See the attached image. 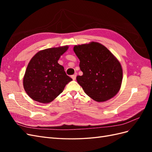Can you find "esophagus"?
I'll return each mask as SVG.
<instances>
[{"instance_id": "esophagus-1", "label": "esophagus", "mask_w": 152, "mask_h": 152, "mask_svg": "<svg viewBox=\"0 0 152 152\" xmlns=\"http://www.w3.org/2000/svg\"><path fill=\"white\" fill-rule=\"evenodd\" d=\"M76 76H77V73H75L74 75H72V78L73 79V80H75L76 79Z\"/></svg>"}]
</instances>
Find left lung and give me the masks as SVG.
Wrapping results in <instances>:
<instances>
[{
  "mask_svg": "<svg viewBox=\"0 0 152 152\" xmlns=\"http://www.w3.org/2000/svg\"><path fill=\"white\" fill-rule=\"evenodd\" d=\"M73 50L83 72L76 79L85 93L98 102L115 96L121 87L122 68L113 54L103 45L95 42L75 45Z\"/></svg>",
  "mask_w": 152,
  "mask_h": 152,
  "instance_id": "8db88e82",
  "label": "left lung"
}]
</instances>
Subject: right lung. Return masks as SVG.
Masks as SVG:
<instances>
[{
    "label": "right lung",
    "mask_w": 152,
    "mask_h": 152,
    "mask_svg": "<svg viewBox=\"0 0 152 152\" xmlns=\"http://www.w3.org/2000/svg\"><path fill=\"white\" fill-rule=\"evenodd\" d=\"M68 45L40 50L31 59L23 77V87L32 99L42 103L51 102L72 80L58 63Z\"/></svg>",
    "instance_id": "1"
}]
</instances>
